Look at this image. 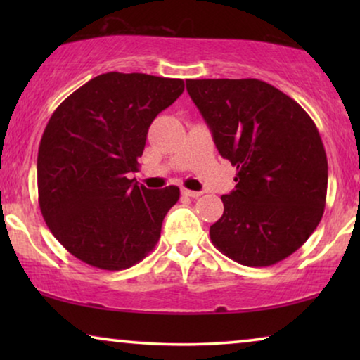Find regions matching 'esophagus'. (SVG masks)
<instances>
[{"mask_svg": "<svg viewBox=\"0 0 360 360\" xmlns=\"http://www.w3.org/2000/svg\"><path fill=\"white\" fill-rule=\"evenodd\" d=\"M181 195H185V196H190V198H198V196L203 195V191H193V190H186V188H181Z\"/></svg>", "mask_w": 360, "mask_h": 360, "instance_id": "obj_1", "label": "esophagus"}]
</instances>
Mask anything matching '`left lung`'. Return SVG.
<instances>
[{
	"label": "left lung",
	"mask_w": 360,
	"mask_h": 360,
	"mask_svg": "<svg viewBox=\"0 0 360 360\" xmlns=\"http://www.w3.org/2000/svg\"><path fill=\"white\" fill-rule=\"evenodd\" d=\"M186 91L236 167V188L211 243L248 267H269L302 248L323 218L328 159L308 112L255 78L186 80Z\"/></svg>",
	"instance_id": "1"
}]
</instances>
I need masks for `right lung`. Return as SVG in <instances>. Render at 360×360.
I'll list each match as a JSON object with an SVG mask.
<instances>
[{
  "label": "right lung",
  "instance_id": "add662e5",
  "mask_svg": "<svg viewBox=\"0 0 360 360\" xmlns=\"http://www.w3.org/2000/svg\"><path fill=\"white\" fill-rule=\"evenodd\" d=\"M184 90L180 78L108 72L53 111L37 154L39 206L82 262L122 270L155 248L180 190H149L127 174L137 172L152 121Z\"/></svg>",
  "mask_w": 360,
  "mask_h": 360
}]
</instances>
